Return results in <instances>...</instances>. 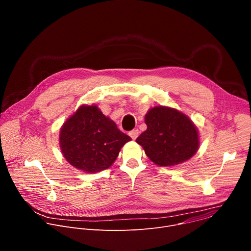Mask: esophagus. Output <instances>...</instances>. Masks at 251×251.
<instances>
[{
    "label": "esophagus",
    "instance_id": "1",
    "mask_svg": "<svg viewBox=\"0 0 251 251\" xmlns=\"http://www.w3.org/2000/svg\"><path fill=\"white\" fill-rule=\"evenodd\" d=\"M129 136L133 139V140H135L138 136H139V130H132V131H130L129 132Z\"/></svg>",
    "mask_w": 251,
    "mask_h": 251
}]
</instances>
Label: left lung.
Here are the masks:
<instances>
[{
    "instance_id": "8db88e82",
    "label": "left lung",
    "mask_w": 251,
    "mask_h": 251,
    "mask_svg": "<svg viewBox=\"0 0 251 251\" xmlns=\"http://www.w3.org/2000/svg\"><path fill=\"white\" fill-rule=\"evenodd\" d=\"M147 130L136 142L148 158L161 167L182 164L199 150L200 136L190 117L176 108L155 106L145 115Z\"/></svg>"
}]
</instances>
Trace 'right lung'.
Here are the masks:
<instances>
[{
	"mask_svg": "<svg viewBox=\"0 0 251 251\" xmlns=\"http://www.w3.org/2000/svg\"><path fill=\"white\" fill-rule=\"evenodd\" d=\"M130 140L95 104L79 106L59 131V147L64 159L85 173L108 169Z\"/></svg>",
	"mask_w": 251,
	"mask_h": 251,
	"instance_id": "add662e5",
	"label": "right lung"
}]
</instances>
